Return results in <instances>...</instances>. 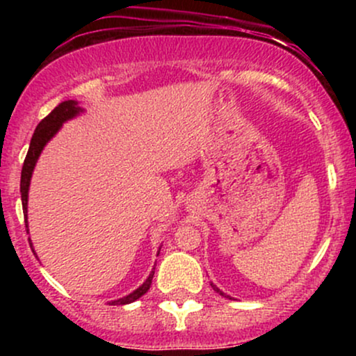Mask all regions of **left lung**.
Listing matches in <instances>:
<instances>
[{
	"label": "left lung",
	"instance_id": "obj_1",
	"mask_svg": "<svg viewBox=\"0 0 356 356\" xmlns=\"http://www.w3.org/2000/svg\"><path fill=\"white\" fill-rule=\"evenodd\" d=\"M211 286H212V289H214V291H216V293H219V295H220V296H224V298H229V300H231V296H229V295H226V293H222V291H220V289H219V288H218V286H216L214 283H211Z\"/></svg>",
	"mask_w": 356,
	"mask_h": 356
}]
</instances>
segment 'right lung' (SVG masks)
<instances>
[{"label": "right lung", "mask_w": 356, "mask_h": 356, "mask_svg": "<svg viewBox=\"0 0 356 356\" xmlns=\"http://www.w3.org/2000/svg\"><path fill=\"white\" fill-rule=\"evenodd\" d=\"M80 113H83V108L80 107L79 102L76 100L61 102L58 107L53 108L51 113H48V115L44 117L43 120L38 124V127L35 129V134H33V137H31V142H30V149H28L26 159H24V164L22 169V182H19L23 212H24V216H26V219H24V222H26V232H28V191H30L31 175H33L35 165H36V162H38L40 154L43 152L44 145H47L48 142H50L51 138L56 136V132L61 129V125H63L65 122L72 120V118L79 117ZM30 246H33V244H31V239H30ZM33 252H35V249H33ZM159 252H161V248H159L157 256H159ZM154 273H155V268H152L150 275L147 276V280L140 286H138L136 291H132L130 295H127L124 298H118V300L110 301L108 305H129V303H134V301L138 300L140 296H144L145 293L149 291L150 284H152Z\"/></svg>", "instance_id": "obj_1"}]
</instances>
